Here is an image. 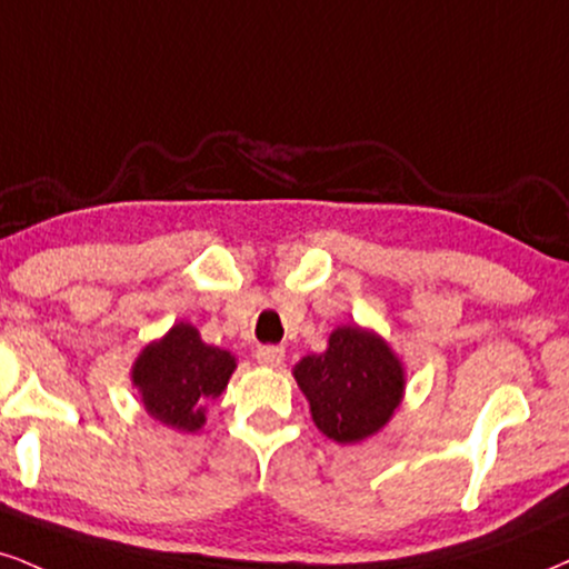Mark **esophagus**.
Returning <instances> with one entry per match:
<instances>
[{"mask_svg":"<svg viewBox=\"0 0 569 569\" xmlns=\"http://www.w3.org/2000/svg\"><path fill=\"white\" fill-rule=\"evenodd\" d=\"M256 359L263 367H282L284 361V348L282 346H261L256 350Z\"/></svg>","mask_w":569,"mask_h":569,"instance_id":"obj_1","label":"esophagus"}]
</instances>
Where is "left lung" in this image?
<instances>
[{"label": "left lung", "instance_id": "obj_1", "mask_svg": "<svg viewBox=\"0 0 569 569\" xmlns=\"http://www.w3.org/2000/svg\"><path fill=\"white\" fill-rule=\"evenodd\" d=\"M296 380L311 403L313 422L338 443L375 435L398 409L403 369L392 350L359 327H338L321 356H306Z\"/></svg>", "mask_w": 569, "mask_h": 569}]
</instances>
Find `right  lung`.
Listing matches in <instances>:
<instances>
[{"instance_id": "right-lung-1", "label": "right lung", "mask_w": 569, "mask_h": 569, "mask_svg": "<svg viewBox=\"0 0 569 569\" xmlns=\"http://www.w3.org/2000/svg\"><path fill=\"white\" fill-rule=\"evenodd\" d=\"M237 361L229 350L206 346L192 325L171 327L163 340L142 350L131 380L150 417L194 432L206 422V401L221 396Z\"/></svg>"}]
</instances>
